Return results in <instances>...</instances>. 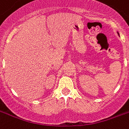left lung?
<instances>
[{
  "mask_svg": "<svg viewBox=\"0 0 129 129\" xmlns=\"http://www.w3.org/2000/svg\"><path fill=\"white\" fill-rule=\"evenodd\" d=\"M117 34H118V35H119V32H117Z\"/></svg>",
  "mask_w": 129,
  "mask_h": 129,
  "instance_id": "1",
  "label": "left lung"
}]
</instances>
